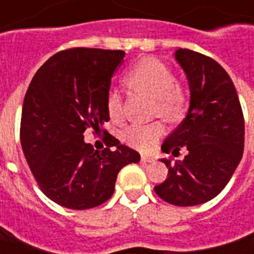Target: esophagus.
Instances as JSON below:
<instances>
[{"label": "esophagus", "instance_id": "obj_1", "mask_svg": "<svg viewBox=\"0 0 254 254\" xmlns=\"http://www.w3.org/2000/svg\"><path fill=\"white\" fill-rule=\"evenodd\" d=\"M141 162H142V163H150V162H153V159L150 156H146V155H142V156H141Z\"/></svg>", "mask_w": 254, "mask_h": 254}]
</instances>
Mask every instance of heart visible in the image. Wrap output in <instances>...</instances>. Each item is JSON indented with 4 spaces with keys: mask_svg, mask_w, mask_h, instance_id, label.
I'll return each mask as SVG.
<instances>
[{
    "mask_svg": "<svg viewBox=\"0 0 254 254\" xmlns=\"http://www.w3.org/2000/svg\"><path fill=\"white\" fill-rule=\"evenodd\" d=\"M126 84L132 91L144 92L152 97V112L164 117L169 122H177L188 108V91L184 83L174 77L169 64L148 57L134 64L124 77ZM106 108L113 122L124 119V98L122 92L112 88L106 97ZM164 134L162 122L131 124L124 131V141L139 150H149Z\"/></svg>",
    "mask_w": 254,
    "mask_h": 254,
    "instance_id": "1",
    "label": "heart"
}]
</instances>
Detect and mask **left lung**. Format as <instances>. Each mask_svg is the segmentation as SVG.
I'll return each instance as SVG.
<instances>
[{
	"label": "left lung",
	"instance_id": "8db88e82",
	"mask_svg": "<svg viewBox=\"0 0 254 254\" xmlns=\"http://www.w3.org/2000/svg\"><path fill=\"white\" fill-rule=\"evenodd\" d=\"M176 59L190 83V109L162 150L177 156L185 148L188 155L174 164L162 159L169 176L155 192L174 206H195L217 196L232 177L244 153L245 120L235 85L214 59L183 48Z\"/></svg>",
	"mask_w": 254,
	"mask_h": 254
}]
</instances>
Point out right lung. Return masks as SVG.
<instances>
[{
	"label": "right lung",
	"mask_w": 254,
	"mask_h": 254,
	"mask_svg": "<svg viewBox=\"0 0 254 254\" xmlns=\"http://www.w3.org/2000/svg\"><path fill=\"white\" fill-rule=\"evenodd\" d=\"M124 62L120 50L69 48L38 69L24 97L20 142L38 188L55 203L85 210L105 203L119 171L139 153L102 128L109 120L106 97ZM104 131L107 148L83 142V131Z\"/></svg>",
	"instance_id": "obj_1"
}]
</instances>
